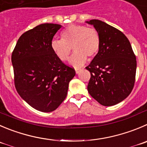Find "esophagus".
Wrapping results in <instances>:
<instances>
[{
	"label": "esophagus",
	"mask_w": 147,
	"mask_h": 147,
	"mask_svg": "<svg viewBox=\"0 0 147 147\" xmlns=\"http://www.w3.org/2000/svg\"><path fill=\"white\" fill-rule=\"evenodd\" d=\"M81 71L80 68H76V69H75V71H76V74H79V71Z\"/></svg>",
	"instance_id": "esophagus-1"
}]
</instances>
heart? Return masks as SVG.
<instances>
[{"label":"heart","instance_id":"heart-1","mask_svg":"<svg viewBox=\"0 0 147 147\" xmlns=\"http://www.w3.org/2000/svg\"><path fill=\"white\" fill-rule=\"evenodd\" d=\"M52 51L61 61L69 58L71 48L74 51L69 64L79 68L87 58H93L100 48V37L96 29L83 25L71 24L61 32V40H53L50 44Z\"/></svg>","mask_w":147,"mask_h":147}]
</instances>
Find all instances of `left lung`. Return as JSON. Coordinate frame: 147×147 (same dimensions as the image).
<instances>
[{"label": "left lung", "mask_w": 147, "mask_h": 147, "mask_svg": "<svg viewBox=\"0 0 147 147\" xmlns=\"http://www.w3.org/2000/svg\"><path fill=\"white\" fill-rule=\"evenodd\" d=\"M86 22L93 25L100 37L98 53L86 67L91 74L88 92L102 105H115L125 100L134 88L136 56L121 31L97 19Z\"/></svg>", "instance_id": "obj_1"}]
</instances>
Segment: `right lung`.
I'll return each instance as SVG.
<instances>
[{
	"label": "right lung",
	"mask_w": 147,
	"mask_h": 147,
	"mask_svg": "<svg viewBox=\"0 0 147 147\" xmlns=\"http://www.w3.org/2000/svg\"><path fill=\"white\" fill-rule=\"evenodd\" d=\"M61 26L48 23L35 26L19 37L12 53L18 93L31 107L44 113L59 107L76 74L74 68L55 56L50 47Z\"/></svg>",
	"instance_id": "right-lung-1"
}]
</instances>
